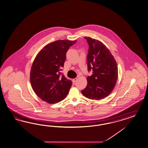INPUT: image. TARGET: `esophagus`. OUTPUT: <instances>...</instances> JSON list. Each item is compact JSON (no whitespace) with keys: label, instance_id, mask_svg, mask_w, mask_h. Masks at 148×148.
<instances>
[{"label":"esophagus","instance_id":"obj_1","mask_svg":"<svg viewBox=\"0 0 148 148\" xmlns=\"http://www.w3.org/2000/svg\"><path fill=\"white\" fill-rule=\"evenodd\" d=\"M77 78H74V79H73V80H72V82L73 83H75V82H76V81H77Z\"/></svg>","mask_w":148,"mask_h":148}]
</instances>
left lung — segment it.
Masks as SVG:
<instances>
[{
    "mask_svg": "<svg viewBox=\"0 0 148 148\" xmlns=\"http://www.w3.org/2000/svg\"><path fill=\"white\" fill-rule=\"evenodd\" d=\"M89 49L87 56V69L92 70L87 77V84L82 93L87 98L100 100L105 98L113 91L118 78V65L114 56L102 42L84 37Z\"/></svg>",
    "mask_w": 148,
    "mask_h": 148,
    "instance_id": "left-lung-1",
    "label": "left lung"
}]
</instances>
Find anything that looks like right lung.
Masks as SVG:
<instances>
[{
	"label": "right lung",
	"mask_w": 148,
	"mask_h": 148,
	"mask_svg": "<svg viewBox=\"0 0 148 148\" xmlns=\"http://www.w3.org/2000/svg\"><path fill=\"white\" fill-rule=\"evenodd\" d=\"M77 41L57 40L45 46L35 57L31 67L30 81L35 93L42 100L55 103L65 98L72 86L61 71L66 53Z\"/></svg>",
	"instance_id": "1"
}]
</instances>
